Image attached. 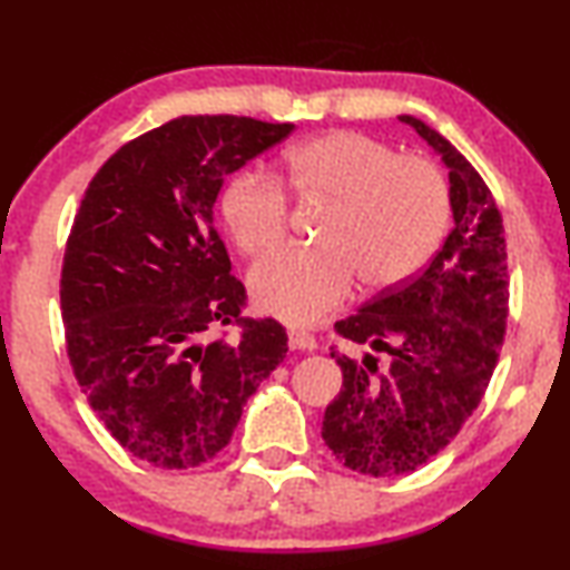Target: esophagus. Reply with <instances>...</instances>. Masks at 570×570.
I'll use <instances>...</instances> for the list:
<instances>
[{"label": "esophagus", "instance_id": "1", "mask_svg": "<svg viewBox=\"0 0 570 570\" xmlns=\"http://www.w3.org/2000/svg\"><path fill=\"white\" fill-rule=\"evenodd\" d=\"M287 340H291V350H303V353H314V350L318 347V342H316L314 334L301 332V330H291V334H287Z\"/></svg>", "mask_w": 570, "mask_h": 570}]
</instances>
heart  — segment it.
Wrapping results in <instances>:
<instances>
[{
    "instance_id": "obj_1",
    "label": "heart",
    "mask_w": 570,
    "mask_h": 570,
    "mask_svg": "<svg viewBox=\"0 0 570 570\" xmlns=\"http://www.w3.org/2000/svg\"><path fill=\"white\" fill-rule=\"evenodd\" d=\"M285 184L303 202H330L314 246L285 248L252 275L256 306L291 324H316L353 293L400 285L431 262L451 220L449 184L423 155H400L361 131H330L287 153ZM277 176L246 168L225 184L223 217L246 256L291 233V194Z\"/></svg>"
}]
</instances>
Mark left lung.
<instances>
[{"label": "left lung", "mask_w": 570, "mask_h": 570, "mask_svg": "<svg viewBox=\"0 0 570 570\" xmlns=\"http://www.w3.org/2000/svg\"><path fill=\"white\" fill-rule=\"evenodd\" d=\"M410 124L449 168L454 230L420 275L386 287L334 324L340 337L386 355H340L342 392L322 439L350 470L392 478L441 454L478 410L509 318V262L498 205L472 163L415 116Z\"/></svg>", "instance_id": "obj_1"}]
</instances>
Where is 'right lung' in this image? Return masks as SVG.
I'll use <instances>...</instances> for the list:
<instances>
[{"label": "right lung", "mask_w": 570, "mask_h": 570, "mask_svg": "<svg viewBox=\"0 0 570 570\" xmlns=\"http://www.w3.org/2000/svg\"><path fill=\"white\" fill-rule=\"evenodd\" d=\"M293 124L181 116L108 158L85 191L61 267V318L77 384L142 462L191 470L228 446L256 386L285 361L275 318H246V287L213 207L225 176ZM238 323V343L204 342Z\"/></svg>", "instance_id": "right-lung-1"}]
</instances>
